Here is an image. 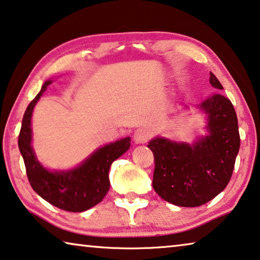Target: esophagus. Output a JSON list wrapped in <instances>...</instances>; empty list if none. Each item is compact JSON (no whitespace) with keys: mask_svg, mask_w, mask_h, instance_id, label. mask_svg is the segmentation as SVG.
Masks as SVG:
<instances>
[{"mask_svg":"<svg viewBox=\"0 0 260 260\" xmlns=\"http://www.w3.org/2000/svg\"><path fill=\"white\" fill-rule=\"evenodd\" d=\"M151 133L149 129L147 128H139L135 131L134 133V142L138 143V145H141V143H146L148 140L150 139Z\"/></svg>","mask_w":260,"mask_h":260,"instance_id":"obj_1","label":"esophagus"}]
</instances>
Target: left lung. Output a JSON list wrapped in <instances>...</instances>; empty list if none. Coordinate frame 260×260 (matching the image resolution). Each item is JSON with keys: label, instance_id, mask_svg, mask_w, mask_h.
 I'll use <instances>...</instances> for the list:
<instances>
[{"label": "left lung", "instance_id": "8db88e82", "mask_svg": "<svg viewBox=\"0 0 260 260\" xmlns=\"http://www.w3.org/2000/svg\"><path fill=\"white\" fill-rule=\"evenodd\" d=\"M209 82L215 89H223L213 73ZM200 109L207 114L208 135L193 145L163 138L148 143L155 160L152 187L162 199L180 207L201 206L223 191L240 150L232 102L216 93L201 103Z\"/></svg>", "mask_w": 260, "mask_h": 260}]
</instances>
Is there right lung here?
I'll use <instances>...</instances> for the list:
<instances>
[{"label":"right lung","instance_id":"1","mask_svg":"<svg viewBox=\"0 0 260 260\" xmlns=\"http://www.w3.org/2000/svg\"><path fill=\"white\" fill-rule=\"evenodd\" d=\"M52 81H46L40 92L28 104L24 113L18 137L19 151L25 164L26 175L35 192L55 207L67 212H84L104 199L110 188L109 170L113 160L131 147L125 138L101 147L81 166L69 171H49L37 159L32 149V112Z\"/></svg>","mask_w":260,"mask_h":260}]
</instances>
